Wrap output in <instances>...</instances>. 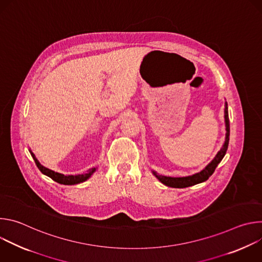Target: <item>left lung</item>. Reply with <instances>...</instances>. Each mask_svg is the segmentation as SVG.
<instances>
[{"label":"left lung","mask_w":262,"mask_h":262,"mask_svg":"<svg viewBox=\"0 0 262 262\" xmlns=\"http://www.w3.org/2000/svg\"><path fill=\"white\" fill-rule=\"evenodd\" d=\"M225 124H226V138L225 142H224L223 147L221 148V150L216 154L214 159L199 173H196L191 176H185V177H170V176H163L159 175L157 172L152 171L154 175L165 185L170 186V188H177V189H182V188H188V186L195 185L197 183H201L205 180H207L212 173L214 172L216 166L220 164V162L223 160V158L225 157L228 144H229V135H230V124H229V116H228V106L227 102H225Z\"/></svg>","instance_id":"left-lung-1"}]
</instances>
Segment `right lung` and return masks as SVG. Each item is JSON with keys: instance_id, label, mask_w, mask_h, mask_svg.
<instances>
[{"instance_id": "add662e5", "label": "right lung", "mask_w": 262, "mask_h": 262, "mask_svg": "<svg viewBox=\"0 0 262 262\" xmlns=\"http://www.w3.org/2000/svg\"><path fill=\"white\" fill-rule=\"evenodd\" d=\"M30 154L33 158V160L35 161V164L36 166L38 167V169L41 171L42 174L51 177L54 181L58 182V183H61V184H65V185H72V184H78V183H81V182H84L86 181L89 177H91V175L96 171L95 168H92L90 169L87 173L85 174H81V175H64V174H61V173H58V172H55L53 170H50L46 167H43L39 162L38 160L36 159V157L34 156V154L30 150Z\"/></svg>"}]
</instances>
